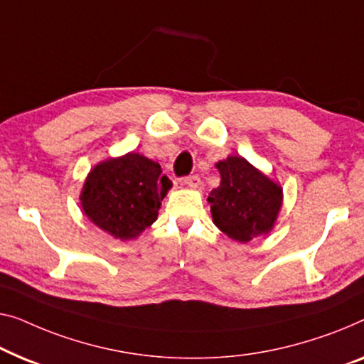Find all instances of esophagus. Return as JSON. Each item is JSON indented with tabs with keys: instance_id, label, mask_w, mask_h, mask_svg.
Returning <instances> with one entry per match:
<instances>
[{
	"instance_id": "esophagus-1",
	"label": "esophagus",
	"mask_w": 364,
	"mask_h": 364,
	"mask_svg": "<svg viewBox=\"0 0 364 364\" xmlns=\"http://www.w3.org/2000/svg\"><path fill=\"white\" fill-rule=\"evenodd\" d=\"M183 183H186V186L188 187V188H198L200 187V177L198 176H188V177H186V181H183Z\"/></svg>"
}]
</instances>
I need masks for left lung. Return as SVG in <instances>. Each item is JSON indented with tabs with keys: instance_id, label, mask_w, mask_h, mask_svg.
<instances>
[{
	"instance_id": "left-lung-1",
	"label": "left lung",
	"mask_w": 364,
	"mask_h": 364,
	"mask_svg": "<svg viewBox=\"0 0 364 364\" xmlns=\"http://www.w3.org/2000/svg\"><path fill=\"white\" fill-rule=\"evenodd\" d=\"M215 166L221 181L207 200L218 230L240 243L269 233L282 207V187L241 156Z\"/></svg>"
}]
</instances>
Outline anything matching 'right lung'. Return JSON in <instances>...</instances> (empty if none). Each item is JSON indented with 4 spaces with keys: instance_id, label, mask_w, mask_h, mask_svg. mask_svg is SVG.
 Instances as JSON below:
<instances>
[{
    "instance_id": "add662e5",
    "label": "right lung",
    "mask_w": 364,
    "mask_h": 364,
    "mask_svg": "<svg viewBox=\"0 0 364 364\" xmlns=\"http://www.w3.org/2000/svg\"><path fill=\"white\" fill-rule=\"evenodd\" d=\"M172 187L159 162L128 152L98 162L83 182L80 205L93 225L113 238L134 240L157 220Z\"/></svg>"
}]
</instances>
